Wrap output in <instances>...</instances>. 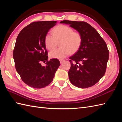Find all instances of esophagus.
I'll return each instance as SVG.
<instances>
[{"label": "esophagus", "instance_id": "esophagus-1", "mask_svg": "<svg viewBox=\"0 0 122 122\" xmlns=\"http://www.w3.org/2000/svg\"><path fill=\"white\" fill-rule=\"evenodd\" d=\"M59 61H60V63H62L64 60H63V59H60Z\"/></svg>", "mask_w": 122, "mask_h": 122}]
</instances>
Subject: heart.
<instances>
[{
	"instance_id": "1",
	"label": "heart",
	"mask_w": 122,
	"mask_h": 122,
	"mask_svg": "<svg viewBox=\"0 0 122 122\" xmlns=\"http://www.w3.org/2000/svg\"><path fill=\"white\" fill-rule=\"evenodd\" d=\"M52 36L47 34L44 43L46 48L53 50L59 43V49H55L49 53L52 59H62L70 53L73 54L79 50L82 42V36L79 32L74 31L72 28L66 25H59L51 30Z\"/></svg>"
}]
</instances>
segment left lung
Listing matches in <instances>:
<instances>
[{
    "label": "left lung",
    "instance_id": "left-lung-1",
    "mask_svg": "<svg viewBox=\"0 0 122 122\" xmlns=\"http://www.w3.org/2000/svg\"><path fill=\"white\" fill-rule=\"evenodd\" d=\"M60 23L69 25L82 36V42L78 51L69 58L70 81L74 86L82 89L93 86L105 73L109 58L107 44L97 31L87 22L65 20Z\"/></svg>",
    "mask_w": 122,
    "mask_h": 122
}]
</instances>
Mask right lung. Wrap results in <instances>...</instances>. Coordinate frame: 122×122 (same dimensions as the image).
I'll return each mask as SVG.
<instances>
[{"label":"right lung","mask_w":122,"mask_h":122,"mask_svg":"<svg viewBox=\"0 0 122 122\" xmlns=\"http://www.w3.org/2000/svg\"><path fill=\"white\" fill-rule=\"evenodd\" d=\"M56 21L33 22L18 35L13 52L17 72L25 84L41 89L52 81L60 63L57 59L48 61V52L44 43L45 36ZM47 61L46 66L41 61Z\"/></svg>","instance_id":"1"}]
</instances>
